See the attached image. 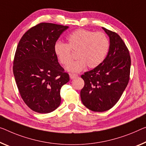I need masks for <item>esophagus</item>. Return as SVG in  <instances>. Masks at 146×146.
I'll use <instances>...</instances> for the list:
<instances>
[{
  "instance_id": "34e87169",
  "label": "esophagus",
  "mask_w": 146,
  "mask_h": 146,
  "mask_svg": "<svg viewBox=\"0 0 146 146\" xmlns=\"http://www.w3.org/2000/svg\"><path fill=\"white\" fill-rule=\"evenodd\" d=\"M78 76V75L76 74H70V78L71 80L74 79V78H77Z\"/></svg>"
}]
</instances>
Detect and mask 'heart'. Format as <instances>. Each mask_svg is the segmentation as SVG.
<instances>
[{"label": "heart", "instance_id": "1", "mask_svg": "<svg viewBox=\"0 0 146 146\" xmlns=\"http://www.w3.org/2000/svg\"><path fill=\"white\" fill-rule=\"evenodd\" d=\"M67 44L57 42L54 51L59 61L67 66L72 59L71 50L78 51V59L67 66L70 72H80L87 66L93 68L104 61L110 50V41L102 32H93L87 29H77L66 37Z\"/></svg>", "mask_w": 146, "mask_h": 146}]
</instances>
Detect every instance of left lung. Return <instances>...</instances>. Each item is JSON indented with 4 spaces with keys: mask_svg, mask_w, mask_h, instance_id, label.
Here are the masks:
<instances>
[{
    "mask_svg": "<svg viewBox=\"0 0 146 146\" xmlns=\"http://www.w3.org/2000/svg\"><path fill=\"white\" fill-rule=\"evenodd\" d=\"M110 38L108 53L101 64L81 77L85 85L80 92L82 102L93 111L111 108L118 102L130 78L131 57L127 47L115 32L102 27Z\"/></svg>",
    "mask_w": 146,
    "mask_h": 146,
    "instance_id": "1",
    "label": "left lung"
}]
</instances>
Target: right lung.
<instances>
[{
    "instance_id": "add662e5",
    "label": "right lung",
    "mask_w": 146,
    "mask_h": 146,
    "mask_svg": "<svg viewBox=\"0 0 146 146\" xmlns=\"http://www.w3.org/2000/svg\"><path fill=\"white\" fill-rule=\"evenodd\" d=\"M68 28L40 23L27 31L17 45L13 66L15 82L25 103L38 113H50L59 106L60 88L70 80L54 51Z\"/></svg>"
}]
</instances>
